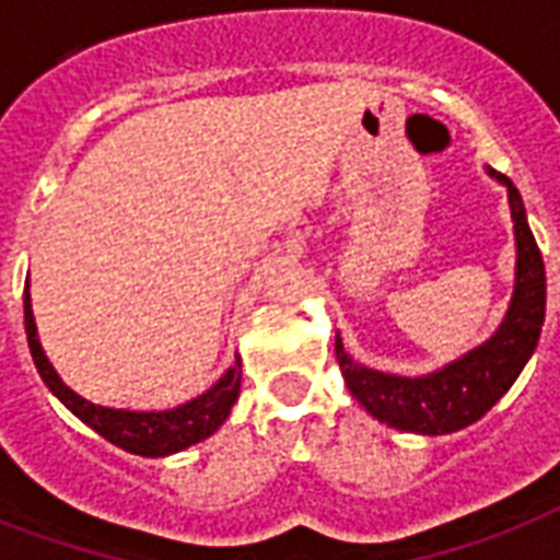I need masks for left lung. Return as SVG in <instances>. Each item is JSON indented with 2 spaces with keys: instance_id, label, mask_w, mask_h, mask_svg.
I'll return each mask as SVG.
<instances>
[{
  "instance_id": "1",
  "label": "left lung",
  "mask_w": 560,
  "mask_h": 560,
  "mask_svg": "<svg viewBox=\"0 0 560 560\" xmlns=\"http://www.w3.org/2000/svg\"><path fill=\"white\" fill-rule=\"evenodd\" d=\"M488 174L509 188V206L514 220V244H517V267H514L512 305L505 311L491 340L477 346L459 360H453L439 372L421 377H400L377 369H366L342 349L337 334V360H340L346 386L360 407L383 424L395 430L421 435L456 433L474 424L512 389L517 374L529 363L538 346L540 325L547 314V272L544 258L532 235L521 191L512 179L488 168Z\"/></svg>"
}]
</instances>
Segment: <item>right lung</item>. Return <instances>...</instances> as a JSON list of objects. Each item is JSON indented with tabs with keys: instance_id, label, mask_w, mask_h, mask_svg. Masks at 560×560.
Returning a JSON list of instances; mask_svg holds the SVG:
<instances>
[{
	"instance_id": "add662e5",
	"label": "right lung",
	"mask_w": 560,
	"mask_h": 560,
	"mask_svg": "<svg viewBox=\"0 0 560 560\" xmlns=\"http://www.w3.org/2000/svg\"><path fill=\"white\" fill-rule=\"evenodd\" d=\"M25 334H28V349L34 358L39 377L46 381V386L55 392L60 404L66 409H72V416H78L86 427H92L95 433L104 435L107 442L136 456H171L191 447V444L209 439L232 412V404L241 395V358H235L232 369L220 377L211 389L197 395L188 404H179L174 409H162V412H136V409H113L92 404V400L81 398L78 392H72L60 381V374L48 363L46 351L37 340V325H34V311H31L28 284H25Z\"/></svg>"
}]
</instances>
